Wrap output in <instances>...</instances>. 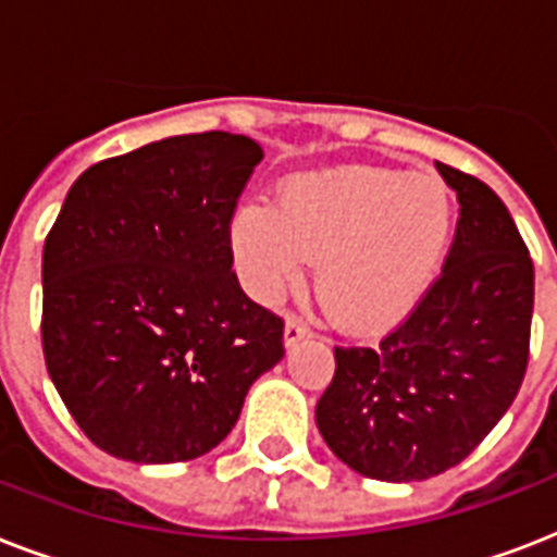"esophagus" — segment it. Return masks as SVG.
I'll list each match as a JSON object with an SVG mask.
<instances>
[{"mask_svg":"<svg viewBox=\"0 0 557 557\" xmlns=\"http://www.w3.org/2000/svg\"><path fill=\"white\" fill-rule=\"evenodd\" d=\"M304 338H309V326H306L300 318H295V314H292V318L286 321V330H283V344L292 349L295 344H300Z\"/></svg>","mask_w":557,"mask_h":557,"instance_id":"esophagus-1","label":"esophagus"}]
</instances>
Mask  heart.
<instances>
[{
	"label": "heart",
	"mask_w": 557,
	"mask_h": 557,
	"mask_svg": "<svg viewBox=\"0 0 557 557\" xmlns=\"http://www.w3.org/2000/svg\"><path fill=\"white\" fill-rule=\"evenodd\" d=\"M457 201L436 176L338 168L292 178L277 205L245 201L231 219V251L262 304L321 262L318 297L341 330L381 335L431 292L457 234Z\"/></svg>",
	"instance_id": "1"
}]
</instances>
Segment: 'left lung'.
I'll list each match as a JSON object with an SVG mask.
<instances>
[{"mask_svg": "<svg viewBox=\"0 0 557 557\" xmlns=\"http://www.w3.org/2000/svg\"><path fill=\"white\" fill-rule=\"evenodd\" d=\"M459 219L442 274L379 347H335L314 422L358 474L413 483L448 471L500 422L529 361L535 265L500 196L440 164Z\"/></svg>", "mask_w": 557, "mask_h": 557, "instance_id": "obj_1", "label": "left lung"}]
</instances>
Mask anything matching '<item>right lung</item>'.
<instances>
[{
	"instance_id": "right-lung-1",
	"label": "right lung",
	"mask_w": 557,
	"mask_h": 557,
	"mask_svg": "<svg viewBox=\"0 0 557 557\" xmlns=\"http://www.w3.org/2000/svg\"><path fill=\"white\" fill-rule=\"evenodd\" d=\"M262 147L173 135L91 164L42 248V352L100 450L159 466L208 454L283 358V321L239 288L231 219Z\"/></svg>"
}]
</instances>
